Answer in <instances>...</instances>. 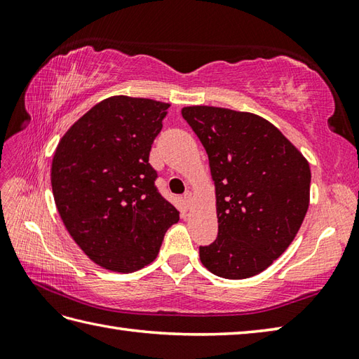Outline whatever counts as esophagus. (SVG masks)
Segmentation results:
<instances>
[{
	"label": "esophagus",
	"instance_id": "1",
	"mask_svg": "<svg viewBox=\"0 0 359 359\" xmlns=\"http://www.w3.org/2000/svg\"><path fill=\"white\" fill-rule=\"evenodd\" d=\"M184 201H185L187 205L191 203V201H193V193H191V191H187V193L184 194Z\"/></svg>",
	"mask_w": 359,
	"mask_h": 359
}]
</instances>
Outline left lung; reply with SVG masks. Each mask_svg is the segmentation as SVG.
Segmentation results:
<instances>
[{
    "mask_svg": "<svg viewBox=\"0 0 359 359\" xmlns=\"http://www.w3.org/2000/svg\"><path fill=\"white\" fill-rule=\"evenodd\" d=\"M182 116L208 154L219 231L199 247L225 279L256 276L293 242L310 201V166L270 121L250 112L188 106Z\"/></svg>",
    "mask_w": 359,
    "mask_h": 359,
    "instance_id": "obj_1",
    "label": "left lung"
}]
</instances>
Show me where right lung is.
Segmentation results:
<instances>
[{
    "mask_svg": "<svg viewBox=\"0 0 359 359\" xmlns=\"http://www.w3.org/2000/svg\"><path fill=\"white\" fill-rule=\"evenodd\" d=\"M168 103L109 97L67 129L52 160L53 199L66 230L97 265L131 273L156 259L179 211L149 163Z\"/></svg>",
    "mask_w": 359,
    "mask_h": 359,
    "instance_id": "add662e5",
    "label": "right lung"
}]
</instances>
